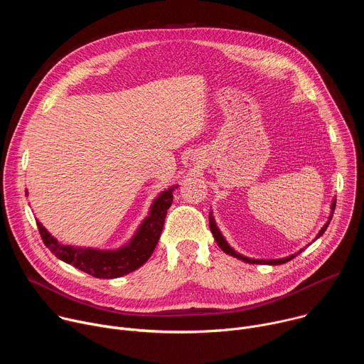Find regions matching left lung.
Returning a JSON list of instances; mask_svg holds the SVG:
<instances>
[{
    "instance_id": "left-lung-1",
    "label": "left lung",
    "mask_w": 364,
    "mask_h": 364,
    "mask_svg": "<svg viewBox=\"0 0 364 364\" xmlns=\"http://www.w3.org/2000/svg\"><path fill=\"white\" fill-rule=\"evenodd\" d=\"M330 209H331V212H330V216H328V220L326 222V225L321 228V230L318 232V235L316 236V239L313 240V242H316L320 236H323V233L327 230V228H328V225H330V220H331V218H333V213H334V209H336V198L331 201V205H330ZM209 225H210V230H212V233H213V236H215V240L218 242V245H219V247L225 252V253H228V255H230V256H233V257H236V259H240V261H243V262H247V264H259V265H281V264H285V262H288V261H291V259H294L296 255H299L301 252H304V249L305 247H302V249H299L298 252H295V253H292V255H288V256H285V257H279V259H253V257H247V256H245V255H242V253H239V252H236L229 243H228V240L225 239V236L222 235V232H220V229L218 228V225H216V220H215V216H213V212L210 210V215H209ZM311 242V243H313ZM309 243V245H311ZM309 245H306V246H309Z\"/></svg>"
}]
</instances>
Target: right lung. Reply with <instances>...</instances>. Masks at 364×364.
Wrapping results in <instances>:
<instances>
[{
  "instance_id": "obj_1",
  "label": "right lung",
  "mask_w": 364,
  "mask_h": 364,
  "mask_svg": "<svg viewBox=\"0 0 364 364\" xmlns=\"http://www.w3.org/2000/svg\"><path fill=\"white\" fill-rule=\"evenodd\" d=\"M178 184L170 186L154 198L148 216L141 222L132 237L118 249H97L63 245L37 220L38 232L44 245L60 261L102 279H112L128 275L141 268L152 255L163 232L167 210L173 203V191Z\"/></svg>"
}]
</instances>
